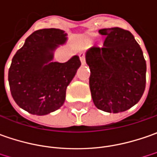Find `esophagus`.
<instances>
[{
	"instance_id": "1",
	"label": "esophagus",
	"mask_w": 157,
	"mask_h": 157,
	"mask_svg": "<svg viewBox=\"0 0 157 157\" xmlns=\"http://www.w3.org/2000/svg\"><path fill=\"white\" fill-rule=\"evenodd\" d=\"M79 57H80V61L82 62V65H84L85 64V56H84L83 53H80Z\"/></svg>"
}]
</instances>
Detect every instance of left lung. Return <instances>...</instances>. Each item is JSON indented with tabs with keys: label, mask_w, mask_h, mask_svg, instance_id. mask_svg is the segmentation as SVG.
Returning a JSON list of instances; mask_svg holds the SVG:
<instances>
[{
	"label": "left lung",
	"mask_w": 157,
	"mask_h": 157,
	"mask_svg": "<svg viewBox=\"0 0 157 157\" xmlns=\"http://www.w3.org/2000/svg\"><path fill=\"white\" fill-rule=\"evenodd\" d=\"M103 46L93 45L85 53L90 68L89 88L95 107L120 113L136 105L146 84V62L134 35L128 30H99Z\"/></svg>",
	"instance_id": "8db88e82"
}]
</instances>
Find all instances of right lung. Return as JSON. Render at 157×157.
I'll return each instance as SVG.
<instances>
[{
    "label": "right lung",
    "mask_w": 157,
    "mask_h": 157,
    "mask_svg": "<svg viewBox=\"0 0 157 157\" xmlns=\"http://www.w3.org/2000/svg\"><path fill=\"white\" fill-rule=\"evenodd\" d=\"M59 29L35 31L12 59L8 70L11 95L17 105L32 115L45 116L60 109L66 89L81 66L78 56L53 62L54 53L68 41Z\"/></svg>",
    "instance_id": "add662e5"
}]
</instances>
